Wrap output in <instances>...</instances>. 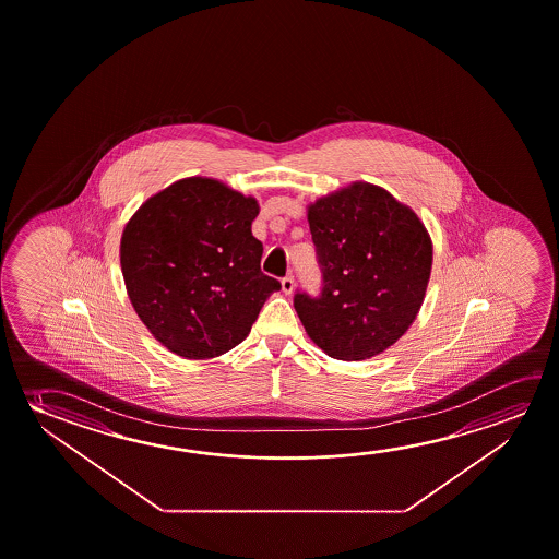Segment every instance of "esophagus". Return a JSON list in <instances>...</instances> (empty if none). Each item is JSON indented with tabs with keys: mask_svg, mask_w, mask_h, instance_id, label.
<instances>
[{
	"mask_svg": "<svg viewBox=\"0 0 559 559\" xmlns=\"http://www.w3.org/2000/svg\"><path fill=\"white\" fill-rule=\"evenodd\" d=\"M281 284H283V293L284 294H293V290H294V276L293 275L284 276L283 281H281Z\"/></svg>",
	"mask_w": 559,
	"mask_h": 559,
	"instance_id": "esophagus-1",
	"label": "esophagus"
}]
</instances>
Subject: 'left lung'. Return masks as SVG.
I'll list each match as a JSON object with an SVG mask.
<instances>
[{"mask_svg":"<svg viewBox=\"0 0 559 559\" xmlns=\"http://www.w3.org/2000/svg\"><path fill=\"white\" fill-rule=\"evenodd\" d=\"M323 275L316 298L294 294L311 341L336 360H366L406 333L420 311L431 240L413 209L366 181L308 206Z\"/></svg>","mask_w":559,"mask_h":559,"instance_id":"8db88e82","label":"left lung"}]
</instances>
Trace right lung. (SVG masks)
Masks as SVG:
<instances>
[{"instance_id": "1", "label": "right lung", "mask_w": 559, "mask_h": 559, "mask_svg": "<svg viewBox=\"0 0 559 559\" xmlns=\"http://www.w3.org/2000/svg\"><path fill=\"white\" fill-rule=\"evenodd\" d=\"M258 201L186 178L139 206L123 228L121 273L146 329L170 353L206 360L249 335L281 283L261 273Z\"/></svg>"}]
</instances>
